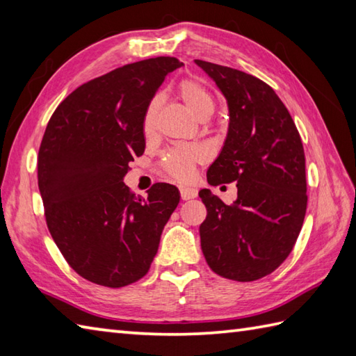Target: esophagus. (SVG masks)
<instances>
[{"label": "esophagus", "instance_id": "obj_1", "mask_svg": "<svg viewBox=\"0 0 356 356\" xmlns=\"http://www.w3.org/2000/svg\"><path fill=\"white\" fill-rule=\"evenodd\" d=\"M179 193H181V198L184 201L186 200H192L198 195V191L195 187H188V186H181L179 187Z\"/></svg>", "mask_w": 356, "mask_h": 356}]
</instances>
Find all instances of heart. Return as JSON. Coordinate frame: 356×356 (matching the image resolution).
Masks as SVG:
<instances>
[{
    "instance_id": "obj_1",
    "label": "heart",
    "mask_w": 356,
    "mask_h": 356,
    "mask_svg": "<svg viewBox=\"0 0 356 356\" xmlns=\"http://www.w3.org/2000/svg\"><path fill=\"white\" fill-rule=\"evenodd\" d=\"M179 95L188 107V111H191L198 120L204 121L213 115L216 107L215 98L212 93L209 92L207 87H204L201 83L193 81V79H184V81L179 84ZM155 113L156 99L152 101L146 113H144L143 127L146 132H150V130L154 129ZM200 159L201 154L198 150L172 149L168 154L163 155L159 165H161V169L168 173L169 177L175 179H187L192 177L195 164H197Z\"/></svg>"
}]
</instances>
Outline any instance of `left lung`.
Masks as SVG:
<instances>
[{
  "mask_svg": "<svg viewBox=\"0 0 356 356\" xmlns=\"http://www.w3.org/2000/svg\"><path fill=\"white\" fill-rule=\"evenodd\" d=\"M229 106V130L207 170L210 186L236 183L238 198L224 202L200 191L207 216L200 226L210 269L234 281L272 273L292 252L307 209L306 158L287 107L269 84L245 72L195 60Z\"/></svg>",
  "mask_w": 356,
  "mask_h": 356,
  "instance_id": "8db88e82",
  "label": "left lung"
}]
</instances>
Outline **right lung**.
<instances>
[{"label": "right lung", "instance_id": "1", "mask_svg": "<svg viewBox=\"0 0 356 356\" xmlns=\"http://www.w3.org/2000/svg\"><path fill=\"white\" fill-rule=\"evenodd\" d=\"M179 66L173 56L126 64L79 86L49 120L38 152L46 222L69 266L95 284L141 280L179 202L172 184H154L143 200L122 183L146 149L144 113Z\"/></svg>", "mask_w": 356, "mask_h": 356}]
</instances>
